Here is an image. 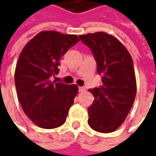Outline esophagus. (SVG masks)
Returning a JSON list of instances; mask_svg holds the SVG:
<instances>
[{
    "label": "esophagus",
    "instance_id": "1",
    "mask_svg": "<svg viewBox=\"0 0 156 156\" xmlns=\"http://www.w3.org/2000/svg\"><path fill=\"white\" fill-rule=\"evenodd\" d=\"M86 91V88L84 87H79V92H84Z\"/></svg>",
    "mask_w": 156,
    "mask_h": 156
}]
</instances>
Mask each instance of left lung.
<instances>
[{"mask_svg":"<svg viewBox=\"0 0 156 156\" xmlns=\"http://www.w3.org/2000/svg\"><path fill=\"white\" fill-rule=\"evenodd\" d=\"M93 53L102 85L88 89L94 100L88 108L87 123L101 133H111L125 121L136 94L134 63L122 43L115 36L97 32L79 35Z\"/></svg>","mask_w":156,"mask_h":156,"instance_id":"8db88e82","label":"left lung"}]
</instances>
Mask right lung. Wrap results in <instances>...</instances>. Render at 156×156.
<instances>
[{
    "label": "right lung",
    "instance_id": "right-lung-1",
    "mask_svg": "<svg viewBox=\"0 0 156 156\" xmlns=\"http://www.w3.org/2000/svg\"><path fill=\"white\" fill-rule=\"evenodd\" d=\"M80 41L75 34L41 31L20 54L15 72L18 99L24 113L42 129H55L66 122L78 87L52 81L60 60Z\"/></svg>",
    "mask_w": 156,
    "mask_h": 156
}]
</instances>
